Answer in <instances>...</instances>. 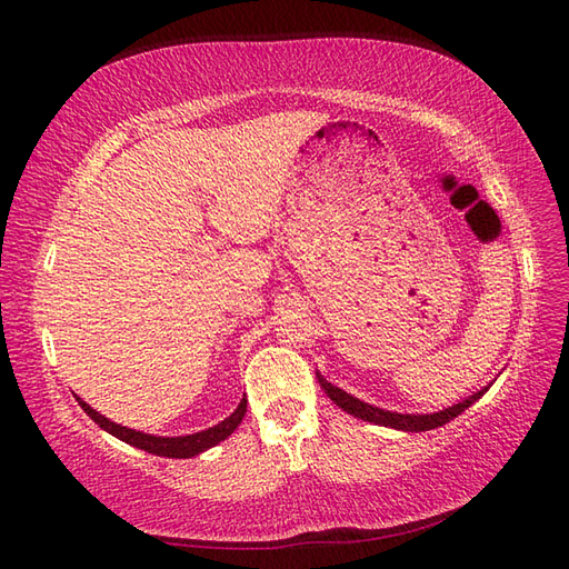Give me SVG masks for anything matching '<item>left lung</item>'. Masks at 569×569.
<instances>
[{
  "label": "left lung",
  "mask_w": 569,
  "mask_h": 569,
  "mask_svg": "<svg viewBox=\"0 0 569 569\" xmlns=\"http://www.w3.org/2000/svg\"><path fill=\"white\" fill-rule=\"evenodd\" d=\"M318 382H320V387L325 389V393L330 396V399H332L341 410L351 412V416H356V418H360V420H368V422H375V425H385V427H393V429H406V432H427V429H435V427L446 425L449 420L458 418L465 408H470V406L479 399V396L489 389V387H485L481 391L472 393L470 399H465L462 403H456V406L446 408V410L432 412V416H401V412L382 410V408H375V406H370V403H363V401L353 399L351 393L341 391L339 387L327 382L320 372H318Z\"/></svg>",
  "instance_id": "left-lung-1"
}]
</instances>
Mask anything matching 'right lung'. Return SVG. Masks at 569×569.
I'll list each match as a JSON object with an SVG mask.
<instances>
[{"instance_id": "obj_1", "label": "right lung", "mask_w": 569, "mask_h": 569, "mask_svg": "<svg viewBox=\"0 0 569 569\" xmlns=\"http://www.w3.org/2000/svg\"><path fill=\"white\" fill-rule=\"evenodd\" d=\"M78 403L101 429H107L109 435H113L120 441L134 446V449H142L147 453L163 456V458H192V456H199L206 449H211V446L220 443L222 439H228L234 432V429L239 427V422H242L244 412H247V399H242V403L237 406V410L232 412L230 418L218 422L216 427L203 429V432L187 435V437H151V435L134 432V429H128L123 425L111 422L109 418L99 416L97 410H92L88 403L80 401V399H78Z\"/></svg>"}]
</instances>
